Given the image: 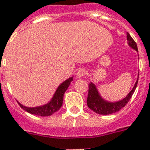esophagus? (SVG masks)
Listing matches in <instances>:
<instances>
[{"instance_id": "esophagus-1", "label": "esophagus", "mask_w": 150, "mask_h": 150, "mask_svg": "<svg viewBox=\"0 0 150 150\" xmlns=\"http://www.w3.org/2000/svg\"><path fill=\"white\" fill-rule=\"evenodd\" d=\"M86 75V70L85 69H79L77 72V76L79 78H82Z\"/></svg>"}]
</instances>
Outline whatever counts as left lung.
Masks as SVG:
<instances>
[{"label": "left lung", "instance_id": "8db88e82", "mask_svg": "<svg viewBox=\"0 0 150 150\" xmlns=\"http://www.w3.org/2000/svg\"><path fill=\"white\" fill-rule=\"evenodd\" d=\"M127 41L129 45L136 51H138V47L136 45V41L132 39L131 35L127 32ZM138 83V80L136 81L134 87L132 88L131 92L127 95L126 98L123 99L119 101V102H115V103H109L107 101L104 100L103 98L98 94V92L97 88H96L94 84L92 82L88 85V94L87 98V105L88 107L90 109H92L95 112L100 114V115H109V114H112L115 113L118 111H119L123 107L126 106V105L129 103L130 98L132 96L134 93L136 88L137 86Z\"/></svg>", "mask_w": 150, "mask_h": 150}]
</instances>
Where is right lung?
<instances>
[{
	"label": "right lung",
	"mask_w": 150,
	"mask_h": 150,
	"mask_svg": "<svg viewBox=\"0 0 150 150\" xmlns=\"http://www.w3.org/2000/svg\"><path fill=\"white\" fill-rule=\"evenodd\" d=\"M73 80V78H69L64 81L63 83H62L56 90L53 98L49 103L46 105H44L42 106L34 107V108H29L22 105L21 104L18 103L19 105L24 110H25L28 112L34 114V115H39V116H49L54 114L57 111L60 109V108L62 105L63 103V97L64 94L67 88H69L71 81Z\"/></svg>",
	"instance_id": "add662e5"
}]
</instances>
